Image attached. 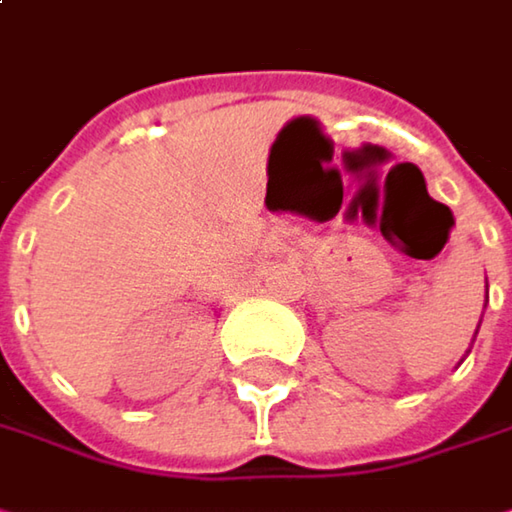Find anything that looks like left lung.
I'll return each instance as SVG.
<instances>
[{
	"label": "left lung",
	"instance_id": "left-lung-1",
	"mask_svg": "<svg viewBox=\"0 0 512 512\" xmlns=\"http://www.w3.org/2000/svg\"><path fill=\"white\" fill-rule=\"evenodd\" d=\"M477 329H480V323H477ZM474 335H477V332H474ZM471 344H474V338H471ZM468 353H471V350H465V356H468Z\"/></svg>",
	"mask_w": 512,
	"mask_h": 512
}]
</instances>
